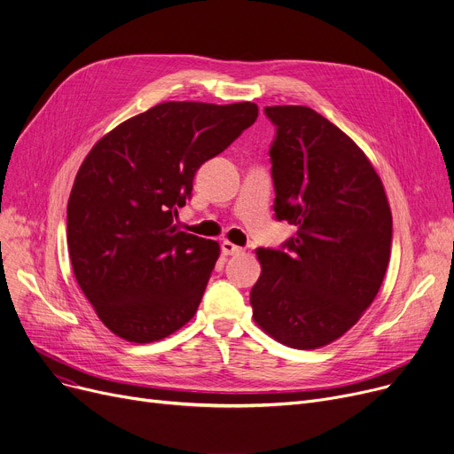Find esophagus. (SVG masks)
I'll return each mask as SVG.
<instances>
[{
  "label": "esophagus",
  "mask_w": 454,
  "mask_h": 454,
  "mask_svg": "<svg viewBox=\"0 0 454 454\" xmlns=\"http://www.w3.org/2000/svg\"><path fill=\"white\" fill-rule=\"evenodd\" d=\"M221 248H223V254H224V255H240V254L245 252L240 247L230 243V240H224V243L221 245Z\"/></svg>",
  "instance_id": "esophagus-1"
}]
</instances>
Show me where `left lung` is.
Segmentation results:
<instances>
[{
	"label": "left lung",
	"mask_w": 454,
	"mask_h": 454,
	"mask_svg": "<svg viewBox=\"0 0 454 454\" xmlns=\"http://www.w3.org/2000/svg\"><path fill=\"white\" fill-rule=\"evenodd\" d=\"M274 209L297 228L286 250L257 248L254 321L276 341L312 350L350 330L383 283L392 215L372 162L348 135L305 106H271Z\"/></svg>",
	"instance_id": "left-lung-1"
}]
</instances>
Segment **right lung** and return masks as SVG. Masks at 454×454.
Listing matches in <instances>:
<instances>
[{
  "label": "right lung",
  "mask_w": 454,
  "mask_h": 454,
  "mask_svg": "<svg viewBox=\"0 0 454 454\" xmlns=\"http://www.w3.org/2000/svg\"><path fill=\"white\" fill-rule=\"evenodd\" d=\"M257 114L254 102H164L111 129L83 159L67 247L83 295L118 338L159 341L195 316L221 248L173 217L197 169Z\"/></svg>",
  "instance_id": "1"
}]
</instances>
